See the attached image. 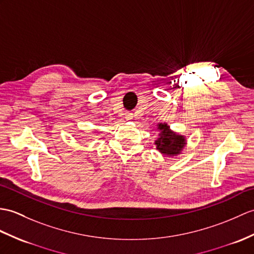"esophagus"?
Here are the masks:
<instances>
[{
	"mask_svg": "<svg viewBox=\"0 0 254 254\" xmlns=\"http://www.w3.org/2000/svg\"><path fill=\"white\" fill-rule=\"evenodd\" d=\"M126 119L127 120H132L133 119V115L132 114H127V116H126Z\"/></svg>",
	"mask_w": 254,
	"mask_h": 254,
	"instance_id": "esophagus-1",
	"label": "esophagus"
}]
</instances>
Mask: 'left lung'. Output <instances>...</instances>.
Wrapping results in <instances>:
<instances>
[{
    "mask_svg": "<svg viewBox=\"0 0 254 254\" xmlns=\"http://www.w3.org/2000/svg\"><path fill=\"white\" fill-rule=\"evenodd\" d=\"M158 129L160 133L155 141L157 149L164 156H176L181 154L182 149L186 145V138L183 135L173 132L167 123H159Z\"/></svg>",
    "mask_w": 254,
    "mask_h": 254,
    "instance_id": "obj_1",
    "label": "left lung"
}]
</instances>
